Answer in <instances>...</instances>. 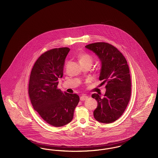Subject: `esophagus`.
<instances>
[{"mask_svg":"<svg viewBox=\"0 0 158 158\" xmlns=\"http://www.w3.org/2000/svg\"><path fill=\"white\" fill-rule=\"evenodd\" d=\"M88 98V96H86V95H82L80 97V100H81V101H85V100L87 99Z\"/></svg>","mask_w":158,"mask_h":158,"instance_id":"obj_1","label":"esophagus"}]
</instances>
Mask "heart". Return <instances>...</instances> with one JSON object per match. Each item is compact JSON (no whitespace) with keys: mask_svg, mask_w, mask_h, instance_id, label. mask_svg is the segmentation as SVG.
Here are the masks:
<instances>
[{"mask_svg":"<svg viewBox=\"0 0 158 158\" xmlns=\"http://www.w3.org/2000/svg\"><path fill=\"white\" fill-rule=\"evenodd\" d=\"M79 61L81 64L88 62L92 63V59L88 54H81L79 55Z\"/></svg>","mask_w":158,"mask_h":158,"instance_id":"heart-1","label":"heart"}]
</instances>
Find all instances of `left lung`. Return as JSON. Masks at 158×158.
<instances>
[{"label":"left lung","mask_w":158,"mask_h":158,"mask_svg":"<svg viewBox=\"0 0 158 158\" xmlns=\"http://www.w3.org/2000/svg\"><path fill=\"white\" fill-rule=\"evenodd\" d=\"M98 57L101 63L99 79L106 83V92L102 98L100 94L92 97L98 102L94 111L96 120L111 123L124 112L131 97V77L127 61L115 47L106 43H95L86 45Z\"/></svg>","instance_id":"obj_1"}]
</instances>
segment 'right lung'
<instances>
[{
  "label": "right lung",
  "instance_id": "add662e5",
  "mask_svg": "<svg viewBox=\"0 0 158 158\" xmlns=\"http://www.w3.org/2000/svg\"><path fill=\"white\" fill-rule=\"evenodd\" d=\"M68 47L53 48L43 53L31 72L28 94L34 109L48 124L61 127L72 120L79 97L57 89L63 75Z\"/></svg>",
  "mask_w": 158,
  "mask_h": 158
}]
</instances>
